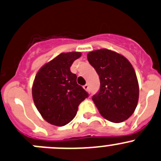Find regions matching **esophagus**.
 Instances as JSON below:
<instances>
[{"label": "esophagus", "instance_id": "34e87169", "mask_svg": "<svg viewBox=\"0 0 161 161\" xmlns=\"http://www.w3.org/2000/svg\"><path fill=\"white\" fill-rule=\"evenodd\" d=\"M83 89L85 90H86V91H88V90H89V85H88V84H86L85 86H83Z\"/></svg>", "mask_w": 161, "mask_h": 161}]
</instances>
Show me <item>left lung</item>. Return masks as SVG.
<instances>
[{
  "mask_svg": "<svg viewBox=\"0 0 161 161\" xmlns=\"http://www.w3.org/2000/svg\"><path fill=\"white\" fill-rule=\"evenodd\" d=\"M87 59L100 78V90L92 97L100 114L110 122H124L134 113L139 96L133 66L125 57L107 49L90 52Z\"/></svg>",
  "mask_w": 161,
  "mask_h": 161,
  "instance_id": "left-lung-1",
  "label": "left lung"
}]
</instances>
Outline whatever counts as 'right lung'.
Listing matches in <instances>:
<instances>
[{
    "mask_svg": "<svg viewBox=\"0 0 161 161\" xmlns=\"http://www.w3.org/2000/svg\"><path fill=\"white\" fill-rule=\"evenodd\" d=\"M79 52L62 53L37 71L32 86L34 104L42 118L52 125L62 127L75 116L78 107L88 93L78 85L70 68L81 57Z\"/></svg>",
    "mask_w": 161,
    "mask_h": 161,
    "instance_id": "obj_1",
    "label": "right lung"
}]
</instances>
